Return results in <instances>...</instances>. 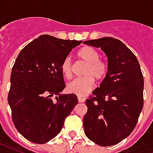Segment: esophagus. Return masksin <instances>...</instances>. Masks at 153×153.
I'll list each match as a JSON object with an SVG mask.
<instances>
[{
    "instance_id": "1",
    "label": "esophagus",
    "mask_w": 153,
    "mask_h": 153,
    "mask_svg": "<svg viewBox=\"0 0 153 153\" xmlns=\"http://www.w3.org/2000/svg\"><path fill=\"white\" fill-rule=\"evenodd\" d=\"M78 100H79V102H84L86 99H85V97H83L79 96L78 97Z\"/></svg>"
}]
</instances>
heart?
Returning a JSON list of instances; mask_svg holds the SVG:
<instances>
[{"label":"heart","instance_id":"b5f03b06","mask_svg":"<svg viewBox=\"0 0 153 153\" xmlns=\"http://www.w3.org/2000/svg\"><path fill=\"white\" fill-rule=\"evenodd\" d=\"M77 56L80 60L87 63L83 71V76L74 79L67 84V91L78 96H86L92 91L95 84L94 79L101 81L105 79L108 66L103 60H100L99 52L93 47L85 46L82 47ZM60 70L65 79L72 76V61L70 57H65L61 62Z\"/></svg>","mask_w":153,"mask_h":153}]
</instances>
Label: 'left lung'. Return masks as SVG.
<instances>
[{"label":"left lung","mask_w":153,"mask_h":153,"mask_svg":"<svg viewBox=\"0 0 153 153\" xmlns=\"http://www.w3.org/2000/svg\"><path fill=\"white\" fill-rule=\"evenodd\" d=\"M101 47L108 60L106 76L86 100L84 133L97 144L107 147L130 134L143 106V76L134 54L113 38L85 41Z\"/></svg>","instance_id":"left-lung-1"}]
</instances>
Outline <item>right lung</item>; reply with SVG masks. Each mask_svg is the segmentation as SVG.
Listing matches in <instances>:
<instances>
[{
    "instance_id": "1",
    "label": "right lung",
    "mask_w": 153,
    "mask_h": 153,
    "mask_svg": "<svg viewBox=\"0 0 153 153\" xmlns=\"http://www.w3.org/2000/svg\"><path fill=\"white\" fill-rule=\"evenodd\" d=\"M81 42L42 35L16 58L8 102L15 128L26 139L38 144L50 141L61 131L65 120L77 105L75 94L60 93L65 87L60 65Z\"/></svg>"
}]
</instances>
